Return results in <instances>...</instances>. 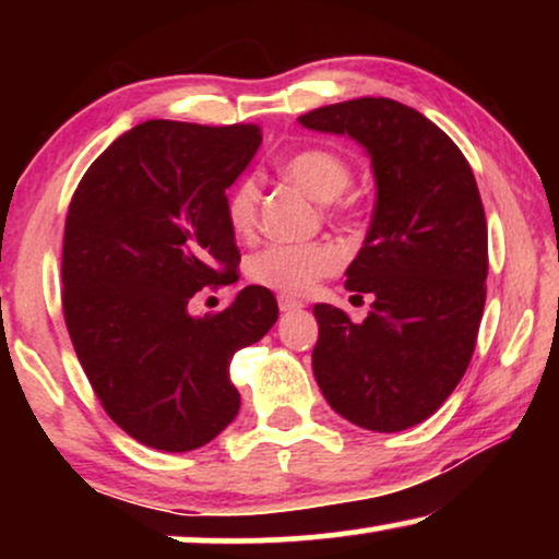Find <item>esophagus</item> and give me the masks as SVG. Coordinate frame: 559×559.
Returning a JSON list of instances; mask_svg holds the SVG:
<instances>
[{
  "label": "esophagus",
  "instance_id": "esophagus-1",
  "mask_svg": "<svg viewBox=\"0 0 559 559\" xmlns=\"http://www.w3.org/2000/svg\"><path fill=\"white\" fill-rule=\"evenodd\" d=\"M305 302L297 300V297H289V295H280V310L282 312H295V310H302Z\"/></svg>",
  "mask_w": 559,
  "mask_h": 559
}]
</instances>
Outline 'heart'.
Returning <instances> with one entry per match:
<instances>
[{
  "instance_id": "heart-1",
  "label": "heart",
  "mask_w": 559,
  "mask_h": 559,
  "mask_svg": "<svg viewBox=\"0 0 559 559\" xmlns=\"http://www.w3.org/2000/svg\"><path fill=\"white\" fill-rule=\"evenodd\" d=\"M282 173L289 182L302 188L312 201L331 203L341 198L350 186V165L338 152L310 147L295 152L285 159ZM259 188L254 180H241L226 201V221L236 236H249L257 226ZM343 262L341 251L333 243H272L249 259L247 274L259 287L274 289L282 295H302L320 277H328Z\"/></svg>"
}]
</instances>
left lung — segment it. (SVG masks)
Wrapping results in <instances>:
<instances>
[{"label": "left lung", "instance_id": "8db88e82", "mask_svg": "<svg viewBox=\"0 0 559 559\" xmlns=\"http://www.w3.org/2000/svg\"><path fill=\"white\" fill-rule=\"evenodd\" d=\"M371 159L377 203L346 289L373 295L361 323L316 305L312 373L328 404L364 430L400 432L438 412L468 369L486 302L488 231L468 159L412 106L354 98L302 114Z\"/></svg>", "mask_w": 559, "mask_h": 559}]
</instances>
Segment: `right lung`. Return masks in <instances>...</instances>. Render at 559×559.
Returning <instances> with one entry per match:
<instances>
[{"label": "right lung", "mask_w": 559, "mask_h": 559, "mask_svg": "<svg viewBox=\"0 0 559 559\" xmlns=\"http://www.w3.org/2000/svg\"><path fill=\"white\" fill-rule=\"evenodd\" d=\"M259 144L254 124L152 119L117 136L73 193L68 333L106 415L147 448L188 453L224 432L241 407L231 358L277 323L259 285L216 316L188 308L198 289L236 280L226 190Z\"/></svg>", "instance_id": "right-lung-1"}]
</instances>
